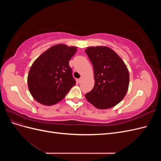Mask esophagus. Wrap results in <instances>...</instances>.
<instances>
[{"mask_svg": "<svg viewBox=\"0 0 161 161\" xmlns=\"http://www.w3.org/2000/svg\"><path fill=\"white\" fill-rule=\"evenodd\" d=\"M82 80H83V78H82V77H80V79H79V83H81V82H82Z\"/></svg>", "mask_w": 161, "mask_h": 161, "instance_id": "obj_1", "label": "esophagus"}]
</instances>
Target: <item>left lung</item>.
Wrapping results in <instances>:
<instances>
[{"mask_svg": "<svg viewBox=\"0 0 161 161\" xmlns=\"http://www.w3.org/2000/svg\"><path fill=\"white\" fill-rule=\"evenodd\" d=\"M85 52L94 69L95 86L85 95L95 108H113L124 99L128 89L129 72L124 61L111 48L89 47Z\"/></svg>", "mask_w": 161, "mask_h": 161, "instance_id": "left-lung-1", "label": "left lung"}]
</instances>
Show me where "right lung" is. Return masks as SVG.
I'll return each mask as SVG.
<instances>
[{
    "label": "right lung",
    "instance_id": "add662e5",
    "mask_svg": "<svg viewBox=\"0 0 161 161\" xmlns=\"http://www.w3.org/2000/svg\"><path fill=\"white\" fill-rule=\"evenodd\" d=\"M76 52V47L56 45L43 52L33 63L27 83L30 93L39 103L54 105L64 99L76 85L69 66V60Z\"/></svg>",
    "mask_w": 161,
    "mask_h": 161
}]
</instances>
